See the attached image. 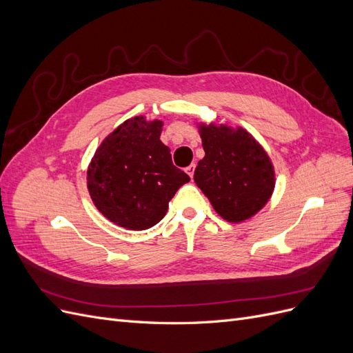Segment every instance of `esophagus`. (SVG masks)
<instances>
[{"label":"esophagus","instance_id":"1","mask_svg":"<svg viewBox=\"0 0 353 353\" xmlns=\"http://www.w3.org/2000/svg\"><path fill=\"white\" fill-rule=\"evenodd\" d=\"M185 170H187V174H188L191 178H193V175H194V170H196V165H194V163H191L190 166H187V168H185Z\"/></svg>","mask_w":353,"mask_h":353}]
</instances>
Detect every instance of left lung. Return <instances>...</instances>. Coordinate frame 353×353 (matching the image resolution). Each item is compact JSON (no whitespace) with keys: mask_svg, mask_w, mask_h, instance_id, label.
I'll list each match as a JSON object with an SVG mask.
<instances>
[{"mask_svg":"<svg viewBox=\"0 0 353 353\" xmlns=\"http://www.w3.org/2000/svg\"><path fill=\"white\" fill-rule=\"evenodd\" d=\"M205 150L196 170L197 187L219 215L241 222L259 212L274 190V168L268 154L243 128L203 125Z\"/></svg>","mask_w":353,"mask_h":353,"instance_id":"1","label":"left lung"}]
</instances>
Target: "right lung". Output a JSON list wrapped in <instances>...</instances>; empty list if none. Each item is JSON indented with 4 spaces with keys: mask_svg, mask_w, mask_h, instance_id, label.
Masks as SVG:
<instances>
[{
    "mask_svg": "<svg viewBox=\"0 0 353 353\" xmlns=\"http://www.w3.org/2000/svg\"><path fill=\"white\" fill-rule=\"evenodd\" d=\"M162 122L128 119L105 138L88 168V190L103 215L123 228L147 230L166 215L190 176L160 141Z\"/></svg>",
    "mask_w": 353,
    "mask_h": 353,
    "instance_id": "1",
    "label": "right lung"
}]
</instances>
